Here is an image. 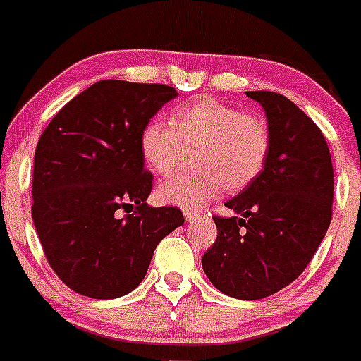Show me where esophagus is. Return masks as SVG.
Listing matches in <instances>:
<instances>
[{"label": "esophagus", "instance_id": "34e87169", "mask_svg": "<svg viewBox=\"0 0 361 361\" xmlns=\"http://www.w3.org/2000/svg\"><path fill=\"white\" fill-rule=\"evenodd\" d=\"M183 214H185V220H187L188 224H192V221L199 220V216H201V214H199L197 211H192V209H185Z\"/></svg>", "mask_w": 361, "mask_h": 361}]
</instances>
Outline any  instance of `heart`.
Segmentation results:
<instances>
[{"label":"heart","mask_w":361,"mask_h":361,"mask_svg":"<svg viewBox=\"0 0 361 361\" xmlns=\"http://www.w3.org/2000/svg\"><path fill=\"white\" fill-rule=\"evenodd\" d=\"M194 148V164L201 169L164 181L160 201L201 209L224 187L228 192L248 187L264 169L271 133L262 116L206 97L174 111L171 122L148 120L140 134L145 162L162 176L174 173Z\"/></svg>","instance_id":"obj_1"}]
</instances>
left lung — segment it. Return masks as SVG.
Instances as JSON below:
<instances>
[{"label": "left lung", "instance_id": "left-lung-1", "mask_svg": "<svg viewBox=\"0 0 361 361\" xmlns=\"http://www.w3.org/2000/svg\"><path fill=\"white\" fill-rule=\"evenodd\" d=\"M267 116L271 148L262 173L213 216L218 235L202 269L214 288L241 300L279 292L304 272L322 245L334 201V167L319 127L288 97L246 92Z\"/></svg>", "mask_w": 361, "mask_h": 361}]
</instances>
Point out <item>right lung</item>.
Here are the masks:
<instances>
[{"label": "right lung", "mask_w": 361, "mask_h": 361, "mask_svg": "<svg viewBox=\"0 0 361 361\" xmlns=\"http://www.w3.org/2000/svg\"><path fill=\"white\" fill-rule=\"evenodd\" d=\"M176 96L162 83L101 80L43 130L32 221L50 267L73 292L90 298L133 292L159 243L183 225L178 207L147 204L154 176L140 150L145 123ZM122 209L130 214L122 217Z\"/></svg>", "instance_id": "1"}]
</instances>
